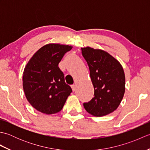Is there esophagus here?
<instances>
[{
    "instance_id": "obj_1",
    "label": "esophagus",
    "mask_w": 150,
    "mask_h": 150,
    "mask_svg": "<svg viewBox=\"0 0 150 150\" xmlns=\"http://www.w3.org/2000/svg\"><path fill=\"white\" fill-rule=\"evenodd\" d=\"M71 86V88L73 91H75L76 90V88H77V86H76V84H73Z\"/></svg>"
}]
</instances>
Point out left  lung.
<instances>
[{
	"instance_id": "8db88e82",
	"label": "left lung",
	"mask_w": 150,
	"mask_h": 150,
	"mask_svg": "<svg viewBox=\"0 0 150 150\" xmlns=\"http://www.w3.org/2000/svg\"><path fill=\"white\" fill-rule=\"evenodd\" d=\"M94 88V97L83 104L95 117L112 113L119 106L125 92V75L120 62L104 50L82 47Z\"/></svg>"
}]
</instances>
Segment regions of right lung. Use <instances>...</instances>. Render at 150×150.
Instances as JSON below:
<instances>
[{"label": "right lung", "mask_w": 150, "mask_h": 150, "mask_svg": "<svg viewBox=\"0 0 150 150\" xmlns=\"http://www.w3.org/2000/svg\"><path fill=\"white\" fill-rule=\"evenodd\" d=\"M71 46L48 44L31 57L25 67L22 85L30 104L41 113L51 115L62 109L72 92L59 64Z\"/></svg>", "instance_id": "1"}]
</instances>
